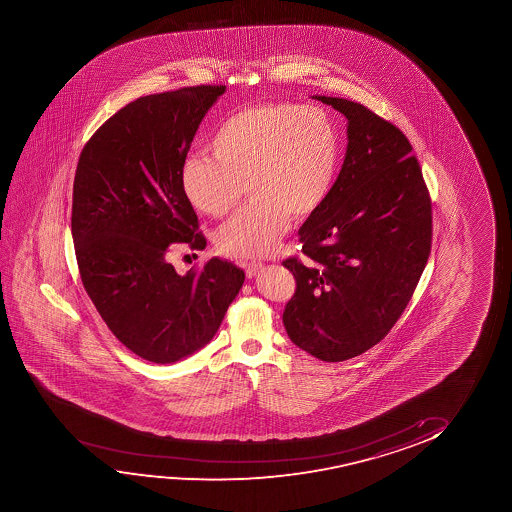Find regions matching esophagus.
I'll list each match as a JSON object with an SVG mask.
<instances>
[{
    "mask_svg": "<svg viewBox=\"0 0 512 512\" xmlns=\"http://www.w3.org/2000/svg\"><path fill=\"white\" fill-rule=\"evenodd\" d=\"M262 262H252V264H248V266H246V276H248V278H253V276H257V274L260 273V271H262Z\"/></svg>",
    "mask_w": 512,
    "mask_h": 512,
    "instance_id": "1",
    "label": "esophagus"
}]
</instances>
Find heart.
<instances>
[{
    "instance_id": "obj_1",
    "label": "heart",
    "mask_w": 512,
    "mask_h": 512,
    "mask_svg": "<svg viewBox=\"0 0 512 512\" xmlns=\"http://www.w3.org/2000/svg\"><path fill=\"white\" fill-rule=\"evenodd\" d=\"M208 155H189L180 189L204 217L220 218L238 204L245 185L252 203L215 234L218 252L257 259L274 250L290 217L320 210L336 182L341 140L334 119L318 106H246L220 122Z\"/></svg>"
}]
</instances>
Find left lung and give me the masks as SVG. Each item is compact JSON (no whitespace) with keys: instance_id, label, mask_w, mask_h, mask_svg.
Wrapping results in <instances>:
<instances>
[{"instance_id":"1","label":"left lung","mask_w":512,"mask_h":512,"mask_svg":"<svg viewBox=\"0 0 512 512\" xmlns=\"http://www.w3.org/2000/svg\"><path fill=\"white\" fill-rule=\"evenodd\" d=\"M348 119L343 168L299 229L306 260L287 259L297 290L290 341L323 362L358 357L390 332L427 266L432 203L404 133L360 103L313 96Z\"/></svg>"}]
</instances>
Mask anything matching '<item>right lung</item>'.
Masks as SVG:
<instances>
[{
    "label": "right lung",
    "instance_id": "obj_1",
    "mask_svg": "<svg viewBox=\"0 0 512 512\" xmlns=\"http://www.w3.org/2000/svg\"><path fill=\"white\" fill-rule=\"evenodd\" d=\"M225 85L138 98L106 120L78 159L71 236L85 292L113 336L138 357L173 364L217 334L245 273L213 259L182 276L168 246H206L180 168Z\"/></svg>",
    "mask_w": 512,
    "mask_h": 512
}]
</instances>
